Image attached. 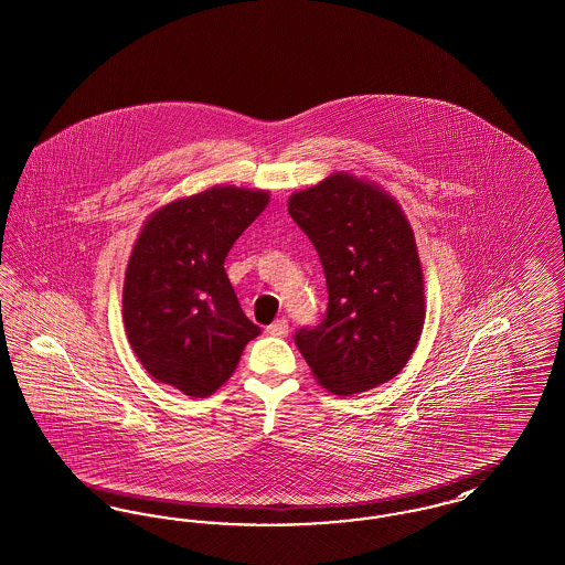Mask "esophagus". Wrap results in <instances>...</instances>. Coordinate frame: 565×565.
Listing matches in <instances>:
<instances>
[{
    "mask_svg": "<svg viewBox=\"0 0 565 565\" xmlns=\"http://www.w3.org/2000/svg\"><path fill=\"white\" fill-rule=\"evenodd\" d=\"M266 332L273 334V337H286V334H288V320H286V318L275 320L273 324L266 327Z\"/></svg>",
    "mask_w": 565,
    "mask_h": 565,
    "instance_id": "esophagus-1",
    "label": "esophagus"
}]
</instances>
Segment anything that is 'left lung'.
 <instances>
[{
    "label": "left lung",
    "mask_w": 565,
    "mask_h": 565,
    "mask_svg": "<svg viewBox=\"0 0 565 565\" xmlns=\"http://www.w3.org/2000/svg\"><path fill=\"white\" fill-rule=\"evenodd\" d=\"M320 256L329 309L295 334L313 377L350 397L393 380L418 345L427 302L414 231L384 188L332 172L288 200Z\"/></svg>",
    "instance_id": "obj_1"
}]
</instances>
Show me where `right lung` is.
Instances as JSON below:
<instances>
[{
  "label": "right lung",
  "instance_id": "obj_1",
  "mask_svg": "<svg viewBox=\"0 0 565 565\" xmlns=\"http://www.w3.org/2000/svg\"><path fill=\"white\" fill-rule=\"evenodd\" d=\"M270 194L213 185L156 209L136 236L124 279V324L151 377L188 397L228 382L260 329L247 320L224 260Z\"/></svg>",
  "mask_w": 565,
  "mask_h": 565
}]
</instances>
